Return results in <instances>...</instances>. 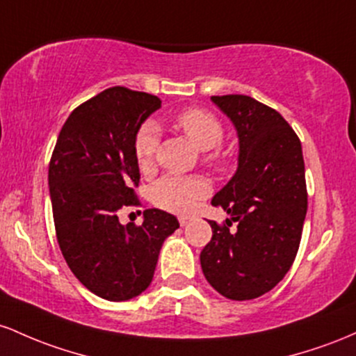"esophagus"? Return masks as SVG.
Segmentation results:
<instances>
[{"label":"esophagus","instance_id":"1","mask_svg":"<svg viewBox=\"0 0 356 356\" xmlns=\"http://www.w3.org/2000/svg\"><path fill=\"white\" fill-rule=\"evenodd\" d=\"M178 222H179V225H181V227H185L186 223L190 222V217H179V218H178Z\"/></svg>","mask_w":356,"mask_h":356}]
</instances>
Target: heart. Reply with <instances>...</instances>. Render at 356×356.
<instances>
[{"label":"heart","mask_w":356,"mask_h":356,"mask_svg":"<svg viewBox=\"0 0 356 356\" xmlns=\"http://www.w3.org/2000/svg\"><path fill=\"white\" fill-rule=\"evenodd\" d=\"M175 122L195 146L205 151L203 154L205 163L215 165L220 161V151L217 149V146L223 141V126L217 115L200 107H191L181 111ZM158 143L159 127L156 122L147 121L139 127L134 138V158L141 170H147L153 165ZM209 191V183L200 177L166 175L151 186L149 198L159 209L175 213H186L193 209L198 200L207 197Z\"/></svg>","instance_id":"1"}]
</instances>
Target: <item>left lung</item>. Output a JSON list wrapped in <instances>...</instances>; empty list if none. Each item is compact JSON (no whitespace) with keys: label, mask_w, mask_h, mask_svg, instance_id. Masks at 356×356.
Segmentation results:
<instances>
[{"label":"left lung","mask_w":356,"mask_h":356,"mask_svg":"<svg viewBox=\"0 0 356 356\" xmlns=\"http://www.w3.org/2000/svg\"><path fill=\"white\" fill-rule=\"evenodd\" d=\"M211 102L237 129L238 166L211 198L230 218L210 220L213 235L200 262L215 291L245 301L269 293L296 259L307 210L305 159L296 133L273 107L241 94Z\"/></svg>","instance_id":"8db88e82"}]
</instances>
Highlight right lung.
<instances>
[{
    "label": "right lung",
    "mask_w": 356,
    "mask_h": 356,
    "mask_svg": "<svg viewBox=\"0 0 356 356\" xmlns=\"http://www.w3.org/2000/svg\"><path fill=\"white\" fill-rule=\"evenodd\" d=\"M161 107L156 95L111 87L72 111L49 166L57 241L75 277L95 296L127 301L151 284L158 255L177 217L145 210L143 225L119 222L138 207L139 166L134 138Z\"/></svg>",
    "instance_id": "right-lung-1"
}]
</instances>
